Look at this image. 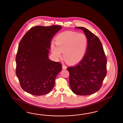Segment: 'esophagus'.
Returning a JSON list of instances; mask_svg holds the SVG:
<instances>
[{
	"instance_id": "1",
	"label": "esophagus",
	"mask_w": 123,
	"mask_h": 123,
	"mask_svg": "<svg viewBox=\"0 0 123 123\" xmlns=\"http://www.w3.org/2000/svg\"><path fill=\"white\" fill-rule=\"evenodd\" d=\"M62 68H63V69H66V68H67V67L65 64H63V65H62Z\"/></svg>"
}]
</instances>
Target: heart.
<instances>
[{
  "instance_id": "obj_1",
  "label": "heart",
  "mask_w": 123,
  "mask_h": 123,
  "mask_svg": "<svg viewBox=\"0 0 123 123\" xmlns=\"http://www.w3.org/2000/svg\"><path fill=\"white\" fill-rule=\"evenodd\" d=\"M55 46L52 44V54L56 59L61 57L63 52L64 58L71 63H77L85 55L88 45L85 35L74 32H64L58 35L55 39Z\"/></svg>"
}]
</instances>
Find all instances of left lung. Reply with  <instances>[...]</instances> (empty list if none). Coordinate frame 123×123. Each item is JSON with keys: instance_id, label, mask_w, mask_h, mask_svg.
Returning <instances> with one entry per match:
<instances>
[{"instance_id": "8db88e82", "label": "left lung", "mask_w": 123, "mask_h": 123, "mask_svg": "<svg viewBox=\"0 0 123 123\" xmlns=\"http://www.w3.org/2000/svg\"><path fill=\"white\" fill-rule=\"evenodd\" d=\"M84 31L88 40L86 54L79 63L68 67L69 85L74 93L86 96L100 89L107 74V59L98 37L83 27H77Z\"/></svg>"}]
</instances>
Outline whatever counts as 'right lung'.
Returning <instances> with one entry per match:
<instances>
[{"label":"right lung","instance_id":"1","mask_svg":"<svg viewBox=\"0 0 123 123\" xmlns=\"http://www.w3.org/2000/svg\"><path fill=\"white\" fill-rule=\"evenodd\" d=\"M61 26L32 27L21 39L16 56V74L22 89L35 96L52 90L62 64L49 59L50 41Z\"/></svg>","mask_w":123,"mask_h":123}]
</instances>
